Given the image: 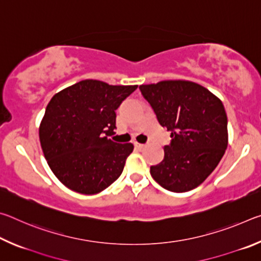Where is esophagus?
Listing matches in <instances>:
<instances>
[{"instance_id":"1","label":"esophagus","mask_w":261,"mask_h":261,"mask_svg":"<svg viewBox=\"0 0 261 261\" xmlns=\"http://www.w3.org/2000/svg\"><path fill=\"white\" fill-rule=\"evenodd\" d=\"M135 147L137 149H143L145 147V145L144 144H139V143H135Z\"/></svg>"}]
</instances>
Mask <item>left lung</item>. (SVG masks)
I'll return each instance as SVG.
<instances>
[{"label":"left lung","instance_id":"obj_1","mask_svg":"<svg viewBox=\"0 0 261 261\" xmlns=\"http://www.w3.org/2000/svg\"><path fill=\"white\" fill-rule=\"evenodd\" d=\"M139 90L171 137L163 160L151 167L152 177L171 192L197 188L219 165L228 146L222 102L204 86L188 81H163Z\"/></svg>","mask_w":261,"mask_h":261}]
</instances>
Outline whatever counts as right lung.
Listing matches in <instances>:
<instances>
[{
	"label": "right lung",
	"mask_w": 261,
	"mask_h": 261,
	"mask_svg": "<svg viewBox=\"0 0 261 261\" xmlns=\"http://www.w3.org/2000/svg\"><path fill=\"white\" fill-rule=\"evenodd\" d=\"M137 87L86 79L53 96L39 137L48 166L65 187L95 194L120 177L134 145L109 136L116 129L115 110Z\"/></svg>",
	"instance_id": "add662e5"
}]
</instances>
